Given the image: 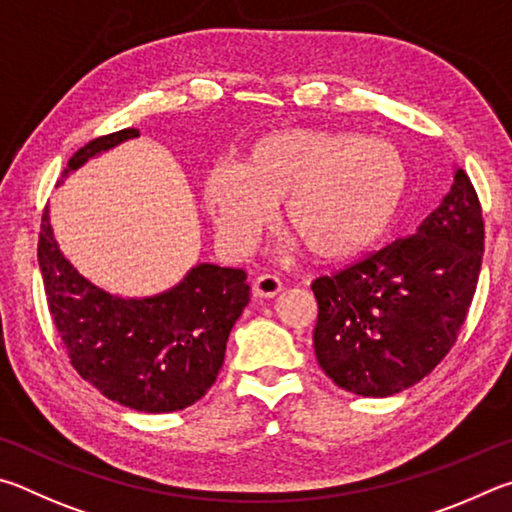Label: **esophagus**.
<instances>
[{"instance_id": "1", "label": "esophagus", "mask_w": 512, "mask_h": 512, "mask_svg": "<svg viewBox=\"0 0 512 512\" xmlns=\"http://www.w3.org/2000/svg\"><path fill=\"white\" fill-rule=\"evenodd\" d=\"M283 290V281L276 274H261L254 281V294L261 299H272Z\"/></svg>"}]
</instances>
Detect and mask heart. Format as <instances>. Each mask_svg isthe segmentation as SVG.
Segmentation results:
<instances>
[{
	"mask_svg": "<svg viewBox=\"0 0 512 512\" xmlns=\"http://www.w3.org/2000/svg\"><path fill=\"white\" fill-rule=\"evenodd\" d=\"M407 182V161L387 139L288 128L258 137L240 166H213L202 197L231 249L254 245L270 220V206L281 204L288 236L306 254L337 261L382 236Z\"/></svg>",
	"mask_w": 512,
	"mask_h": 512,
	"instance_id": "obj_1",
	"label": "heart"
}]
</instances>
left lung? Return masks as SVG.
Segmentation results:
<instances>
[{"mask_svg": "<svg viewBox=\"0 0 512 512\" xmlns=\"http://www.w3.org/2000/svg\"><path fill=\"white\" fill-rule=\"evenodd\" d=\"M483 215L468 173L405 236L312 281L315 353L344 391L387 398L427 378L468 317L483 256Z\"/></svg>", "mask_w": 512, "mask_h": 512, "instance_id": "left-lung-1", "label": "left lung"}]
</instances>
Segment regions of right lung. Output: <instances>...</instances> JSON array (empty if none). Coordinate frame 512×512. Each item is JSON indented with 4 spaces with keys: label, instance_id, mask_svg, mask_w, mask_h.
Instances as JSON below:
<instances>
[{
    "label": "right lung",
    "instance_id": "add662e5",
    "mask_svg": "<svg viewBox=\"0 0 512 512\" xmlns=\"http://www.w3.org/2000/svg\"><path fill=\"white\" fill-rule=\"evenodd\" d=\"M139 137L125 128L96 137L65 168ZM38 263L44 294L76 373L123 407L166 414L200 400L218 378L227 339L249 303L245 270L202 263L173 290L148 299H119L83 279L53 240L44 206Z\"/></svg>",
    "mask_w": 512,
    "mask_h": 512
}]
</instances>
